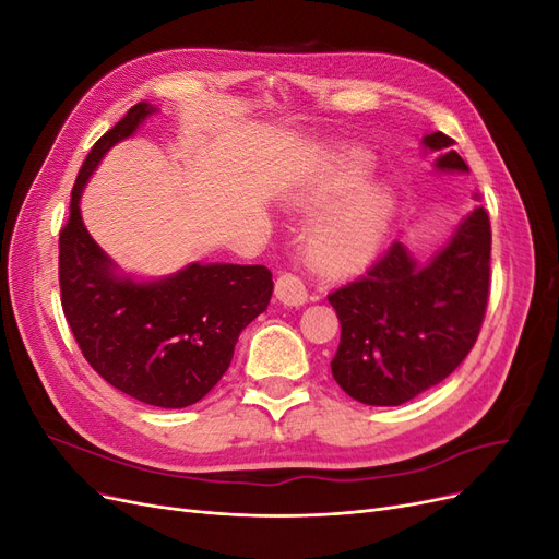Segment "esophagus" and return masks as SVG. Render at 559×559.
I'll return each instance as SVG.
<instances>
[{"label":"esophagus","instance_id":"1","mask_svg":"<svg viewBox=\"0 0 559 559\" xmlns=\"http://www.w3.org/2000/svg\"><path fill=\"white\" fill-rule=\"evenodd\" d=\"M275 296L284 306H302V302L308 300V292H306V284L302 280L294 273H282L275 282Z\"/></svg>","mask_w":559,"mask_h":559}]
</instances>
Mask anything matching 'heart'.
<instances>
[{
  "label": "heart",
  "mask_w": 559,
  "mask_h": 559,
  "mask_svg": "<svg viewBox=\"0 0 559 559\" xmlns=\"http://www.w3.org/2000/svg\"><path fill=\"white\" fill-rule=\"evenodd\" d=\"M368 173L370 160L366 156H341L292 195V207L298 212L326 207L354 188H359ZM392 193L382 186H366L326 212L312 226L308 238L310 261L314 267L331 275L352 273V270L366 265L382 247L389 224H392Z\"/></svg>",
  "instance_id": "1"
}]
</instances>
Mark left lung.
<instances>
[{
    "label": "left lung",
    "instance_id": "8db88e82",
    "mask_svg": "<svg viewBox=\"0 0 559 559\" xmlns=\"http://www.w3.org/2000/svg\"><path fill=\"white\" fill-rule=\"evenodd\" d=\"M441 173H468L443 132L425 134ZM478 198V193H476ZM492 230L473 210L427 263L394 242L357 280L329 294L341 319L331 373L366 405H401L443 382L476 345L489 298Z\"/></svg>",
    "mask_w": 559,
    "mask_h": 559
}]
</instances>
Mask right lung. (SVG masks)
Returning a JSON list of instances; mask_svg holds the SVG:
<instances>
[{
  "mask_svg": "<svg viewBox=\"0 0 559 559\" xmlns=\"http://www.w3.org/2000/svg\"><path fill=\"white\" fill-rule=\"evenodd\" d=\"M151 114L154 105H134L81 165L60 230V300L97 376L142 403L186 408L228 370L240 333L267 308L273 273L265 265L191 263L170 277L138 282L118 273L91 238L79 210L83 186Z\"/></svg>",
  "mask_w": 559,
  "mask_h": 559,
  "instance_id": "1",
  "label": "right lung"
}]
</instances>
